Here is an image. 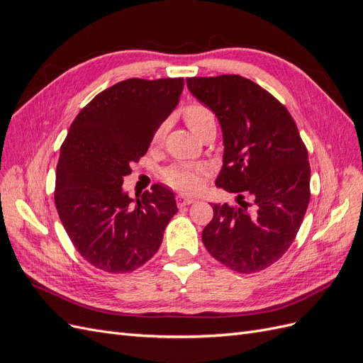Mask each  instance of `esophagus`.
I'll return each mask as SVG.
<instances>
[{"mask_svg":"<svg viewBox=\"0 0 363 363\" xmlns=\"http://www.w3.org/2000/svg\"><path fill=\"white\" fill-rule=\"evenodd\" d=\"M194 201H196L195 196H189V195H179V196H177V204H179V206L192 204Z\"/></svg>","mask_w":363,"mask_h":363,"instance_id":"34e87169","label":"esophagus"}]
</instances>
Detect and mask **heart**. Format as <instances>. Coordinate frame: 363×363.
<instances>
[{
  "mask_svg": "<svg viewBox=\"0 0 363 363\" xmlns=\"http://www.w3.org/2000/svg\"><path fill=\"white\" fill-rule=\"evenodd\" d=\"M184 121L192 133L196 136L200 131L208 125L215 124V116L211 108H207L203 104H191L184 108ZM164 133V125H162L157 131L155 139H162ZM206 172L204 164H172L167 171L163 172V177L168 184L175 189L182 191H195L200 186L201 174Z\"/></svg>",
  "mask_w": 363,
  "mask_h": 363,
  "instance_id": "1",
  "label": "heart"
}]
</instances>
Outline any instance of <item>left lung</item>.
<instances>
[{"instance_id":"8db88e82","label":"left lung","mask_w":363,"mask_h":363,"mask_svg":"<svg viewBox=\"0 0 363 363\" xmlns=\"http://www.w3.org/2000/svg\"><path fill=\"white\" fill-rule=\"evenodd\" d=\"M186 83L221 125L224 155L216 186L239 194V206L212 204L203 244L230 269H265L291 247L311 200V167L298 128L286 107L244 77H192Z\"/></svg>"}]
</instances>
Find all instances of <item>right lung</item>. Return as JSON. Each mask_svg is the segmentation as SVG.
<instances>
[{"mask_svg": "<svg viewBox=\"0 0 363 363\" xmlns=\"http://www.w3.org/2000/svg\"><path fill=\"white\" fill-rule=\"evenodd\" d=\"M183 79H128L98 94L60 148L54 201L82 257L98 269L130 272L159 250L177 213L174 192L155 184L136 200L123 189L130 164L145 155L177 106Z\"/></svg>", "mask_w": 363, "mask_h": 363, "instance_id": "right-lung-1", "label": "right lung"}]
</instances>
